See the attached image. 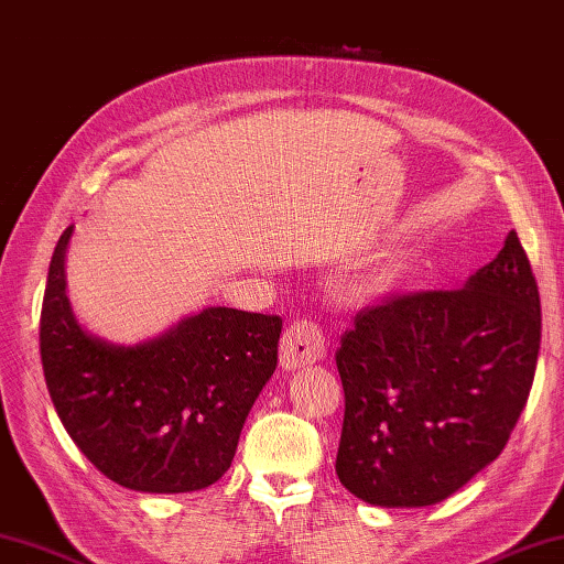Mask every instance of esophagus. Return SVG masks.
Returning <instances> with one entry per match:
<instances>
[{
	"label": "esophagus",
	"mask_w": 564,
	"mask_h": 564,
	"mask_svg": "<svg viewBox=\"0 0 564 564\" xmlns=\"http://www.w3.org/2000/svg\"><path fill=\"white\" fill-rule=\"evenodd\" d=\"M326 336L312 321H296L282 336L280 365L282 370H299V367L324 360Z\"/></svg>",
	"instance_id": "esophagus-1"
}]
</instances>
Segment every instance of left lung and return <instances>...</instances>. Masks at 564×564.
I'll use <instances>...</instances> for the list:
<instances>
[{"label":"left lung","instance_id":"1","mask_svg":"<svg viewBox=\"0 0 564 564\" xmlns=\"http://www.w3.org/2000/svg\"><path fill=\"white\" fill-rule=\"evenodd\" d=\"M538 350V284L516 231L463 290L365 308L336 352L340 485L384 509L451 497L509 443Z\"/></svg>","mask_w":564,"mask_h":564}]
</instances>
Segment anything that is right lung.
Listing matches in <instances>:
<instances>
[{
  "label": "right lung",
  "mask_w": 564,
  "mask_h": 564,
  "mask_svg": "<svg viewBox=\"0 0 564 564\" xmlns=\"http://www.w3.org/2000/svg\"><path fill=\"white\" fill-rule=\"evenodd\" d=\"M73 231L67 226L55 246L41 312V362L57 419L89 463L126 489L214 485L278 367L282 318L206 306L133 346L99 338L67 296Z\"/></svg>",
  "instance_id": "1"
}]
</instances>
